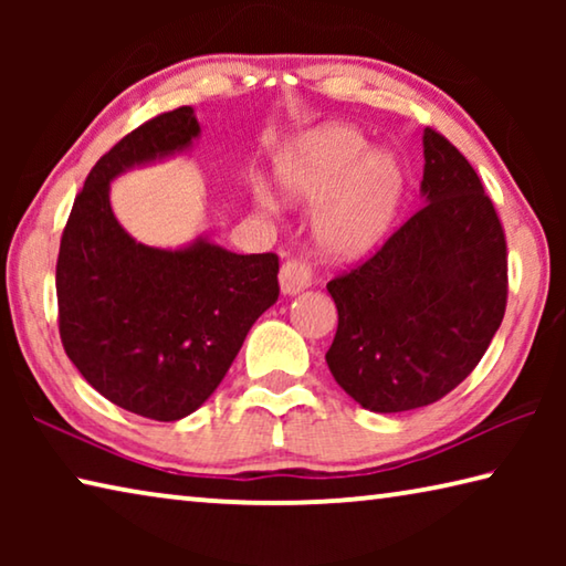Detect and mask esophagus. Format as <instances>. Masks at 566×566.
<instances>
[{
    "instance_id": "34e87169",
    "label": "esophagus",
    "mask_w": 566,
    "mask_h": 566,
    "mask_svg": "<svg viewBox=\"0 0 566 566\" xmlns=\"http://www.w3.org/2000/svg\"><path fill=\"white\" fill-rule=\"evenodd\" d=\"M314 282V270L310 262L304 260H286L280 272V284L284 294H300Z\"/></svg>"
}]
</instances>
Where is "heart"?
<instances>
[{"mask_svg":"<svg viewBox=\"0 0 566 566\" xmlns=\"http://www.w3.org/2000/svg\"><path fill=\"white\" fill-rule=\"evenodd\" d=\"M280 181L290 202L319 205L314 239L332 260H359L395 224L401 205L399 167L385 155H367V142L349 127L329 124L284 151Z\"/></svg>","mask_w":566,"mask_h":566,"instance_id":"obj_1","label":"heart"}]
</instances>
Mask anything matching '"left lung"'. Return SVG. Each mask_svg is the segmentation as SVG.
Returning a JSON list of instances; mask_svg holds the SVG:
<instances>
[{"instance_id":"obj_1","label":"left lung","mask_w":566,"mask_h":566,"mask_svg":"<svg viewBox=\"0 0 566 566\" xmlns=\"http://www.w3.org/2000/svg\"><path fill=\"white\" fill-rule=\"evenodd\" d=\"M427 205L327 284L332 377L369 411L434 405L472 375L506 310V239L474 167L424 129Z\"/></svg>"}]
</instances>
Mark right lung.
<instances>
[{"mask_svg": "<svg viewBox=\"0 0 566 566\" xmlns=\"http://www.w3.org/2000/svg\"><path fill=\"white\" fill-rule=\"evenodd\" d=\"M191 107L157 114L119 139L74 199L56 256L66 357L134 415L177 421L212 397L247 332L280 296V256L234 254L207 239L187 249L134 242L109 207V181L187 149Z\"/></svg>", "mask_w": 566, "mask_h": 566, "instance_id": "1", "label": "right lung"}]
</instances>
